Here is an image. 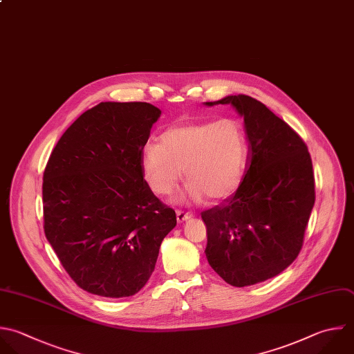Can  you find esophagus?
<instances>
[{
    "label": "esophagus",
    "instance_id": "34e87169",
    "mask_svg": "<svg viewBox=\"0 0 354 354\" xmlns=\"http://www.w3.org/2000/svg\"><path fill=\"white\" fill-rule=\"evenodd\" d=\"M192 217V213L189 212H184V210H177V221L178 223H183V221H187Z\"/></svg>",
    "mask_w": 354,
    "mask_h": 354
}]
</instances>
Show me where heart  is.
<instances>
[{"label":"heart","mask_w":354,"mask_h":354,"mask_svg":"<svg viewBox=\"0 0 354 354\" xmlns=\"http://www.w3.org/2000/svg\"><path fill=\"white\" fill-rule=\"evenodd\" d=\"M249 155L246 131L236 119L185 123L167 129L158 144L141 153V169L149 188L170 195L183 170L187 196L195 202L223 201L239 187Z\"/></svg>","instance_id":"obj_1"}]
</instances>
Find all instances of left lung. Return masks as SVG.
I'll return each instance as SVG.
<instances>
[{"mask_svg":"<svg viewBox=\"0 0 354 354\" xmlns=\"http://www.w3.org/2000/svg\"><path fill=\"white\" fill-rule=\"evenodd\" d=\"M243 118L249 141L245 177L223 203L202 212L206 257L232 286H248L282 272L300 253L315 201L307 145L264 104L249 95H230Z\"/></svg>","mask_w":354,"mask_h":354,"instance_id":"8db88e82","label":"left lung"}]
</instances>
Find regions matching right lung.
I'll return each mask as SVG.
<instances>
[{
    "instance_id": "1",
    "label": "right lung",
    "mask_w": 354,
    "mask_h": 354,
    "mask_svg": "<svg viewBox=\"0 0 354 354\" xmlns=\"http://www.w3.org/2000/svg\"><path fill=\"white\" fill-rule=\"evenodd\" d=\"M159 116L147 102H101L64 133L47 162L46 236L69 277L93 295H136L177 224L141 169Z\"/></svg>"
}]
</instances>
